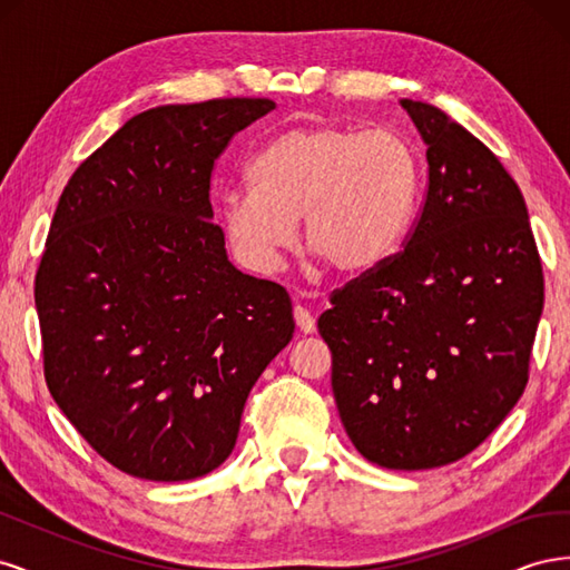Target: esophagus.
<instances>
[{
    "instance_id": "obj_1",
    "label": "esophagus",
    "mask_w": 570,
    "mask_h": 570,
    "mask_svg": "<svg viewBox=\"0 0 570 570\" xmlns=\"http://www.w3.org/2000/svg\"><path fill=\"white\" fill-rule=\"evenodd\" d=\"M295 323H297V327H299V331H302L304 335L316 333V318H314L312 312H308V308L302 306V304L295 306Z\"/></svg>"
}]
</instances>
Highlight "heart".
<instances>
[{
	"instance_id": "heart-1",
	"label": "heart",
	"mask_w": 570,
	"mask_h": 570,
	"mask_svg": "<svg viewBox=\"0 0 570 570\" xmlns=\"http://www.w3.org/2000/svg\"><path fill=\"white\" fill-rule=\"evenodd\" d=\"M252 187L220 195L218 218L247 268L271 273L295 243L337 273H366L402 247L421 189V159L392 130L297 126L258 149Z\"/></svg>"
}]
</instances>
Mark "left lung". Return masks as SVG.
Returning <instances> with one entry per match:
<instances>
[{
	"label": "left lung",
	"instance_id": "1",
	"mask_svg": "<svg viewBox=\"0 0 570 570\" xmlns=\"http://www.w3.org/2000/svg\"><path fill=\"white\" fill-rule=\"evenodd\" d=\"M400 105L428 147L421 218L404 252L335 292L318 333L358 454L428 471L471 454L521 400L544 281L507 168L442 109Z\"/></svg>",
	"mask_w": 570,
	"mask_h": 570
}]
</instances>
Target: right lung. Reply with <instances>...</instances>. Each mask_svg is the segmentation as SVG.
<instances>
[{
    "label": "right lung",
    "mask_w": 570,
    "mask_h": 570,
    "mask_svg": "<svg viewBox=\"0 0 570 570\" xmlns=\"http://www.w3.org/2000/svg\"><path fill=\"white\" fill-rule=\"evenodd\" d=\"M273 99L132 116L63 187L36 278L45 377L97 454L180 482L226 461L247 396L295 333L285 287L237 271L212 170Z\"/></svg>",
    "instance_id": "right-lung-1"
}]
</instances>
